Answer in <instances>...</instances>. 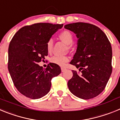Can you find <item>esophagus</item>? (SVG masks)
I'll use <instances>...</instances> for the list:
<instances>
[{"mask_svg": "<svg viewBox=\"0 0 120 120\" xmlns=\"http://www.w3.org/2000/svg\"><path fill=\"white\" fill-rule=\"evenodd\" d=\"M66 68H64V67H61V71L62 72H64L65 71V70H66Z\"/></svg>", "mask_w": 120, "mask_h": 120, "instance_id": "esophagus-1", "label": "esophagus"}]
</instances>
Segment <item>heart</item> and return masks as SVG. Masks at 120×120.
<instances>
[{
  "instance_id": "1",
  "label": "heart",
  "mask_w": 120,
  "mask_h": 120,
  "mask_svg": "<svg viewBox=\"0 0 120 120\" xmlns=\"http://www.w3.org/2000/svg\"><path fill=\"white\" fill-rule=\"evenodd\" d=\"M59 38L62 41H63L67 44L69 45L71 44L73 41V34L68 30H64L60 33L59 35ZM47 50L48 52L52 50L53 47V40L52 38L50 39L47 41ZM68 57L67 56H63V55H55L52 56L50 59V61L54 64H56L57 65H61V66H64L65 65V63L68 61Z\"/></svg>"
}]
</instances>
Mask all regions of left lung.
Segmentation results:
<instances>
[{
  "instance_id": "left-lung-1",
  "label": "left lung",
  "mask_w": 120,
  "mask_h": 120,
  "mask_svg": "<svg viewBox=\"0 0 120 120\" xmlns=\"http://www.w3.org/2000/svg\"><path fill=\"white\" fill-rule=\"evenodd\" d=\"M64 27L76 34L77 49L71 64L72 70L68 87L75 96L88 100L96 97L105 88L112 73V51L108 37L97 26L86 23H71Z\"/></svg>"
}]
</instances>
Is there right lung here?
Wrapping results in <instances>:
<instances>
[{"label":"right lung","instance_id":"right-lung-1","mask_svg":"<svg viewBox=\"0 0 120 120\" xmlns=\"http://www.w3.org/2000/svg\"><path fill=\"white\" fill-rule=\"evenodd\" d=\"M62 24L40 23L20 29L8 48V71L15 86L21 94L31 99L45 96L51 80L61 73L60 67L49 63L44 69L38 63L48 55L47 41Z\"/></svg>","mask_w":120,"mask_h":120}]
</instances>
